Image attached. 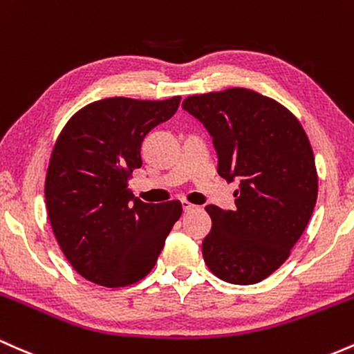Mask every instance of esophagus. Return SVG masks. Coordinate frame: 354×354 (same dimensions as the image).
<instances>
[{
	"label": "esophagus",
	"mask_w": 354,
	"mask_h": 354,
	"mask_svg": "<svg viewBox=\"0 0 354 354\" xmlns=\"http://www.w3.org/2000/svg\"><path fill=\"white\" fill-rule=\"evenodd\" d=\"M196 207H197V205L190 204L189 201H185V198H182V209H184L185 212H190V210H194Z\"/></svg>",
	"instance_id": "1"
}]
</instances>
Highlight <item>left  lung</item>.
Here are the masks:
<instances>
[{"mask_svg": "<svg viewBox=\"0 0 354 354\" xmlns=\"http://www.w3.org/2000/svg\"><path fill=\"white\" fill-rule=\"evenodd\" d=\"M182 109L212 137L219 176L239 182L236 209L205 207V264L225 283H259L288 259L316 205L308 135L286 106L248 88L192 95Z\"/></svg>", "mask_w": 354, "mask_h": 354, "instance_id": "8db88e82", "label": "left lung"}]
</instances>
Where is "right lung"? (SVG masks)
Segmentation results:
<instances>
[{"instance_id": "add662e5", "label": "right lung", "mask_w": 354, "mask_h": 354, "mask_svg": "<svg viewBox=\"0 0 354 354\" xmlns=\"http://www.w3.org/2000/svg\"><path fill=\"white\" fill-rule=\"evenodd\" d=\"M169 100L105 98L70 118L51 152L46 210L59 248L85 279L124 288L152 271L182 204H145L129 190L145 135L177 112Z\"/></svg>"}]
</instances>
